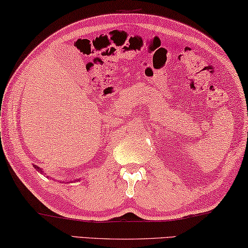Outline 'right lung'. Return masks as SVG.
Returning a JSON list of instances; mask_svg holds the SVG:
<instances>
[{"label": "right lung", "instance_id": "obj_1", "mask_svg": "<svg viewBox=\"0 0 248 248\" xmlns=\"http://www.w3.org/2000/svg\"><path fill=\"white\" fill-rule=\"evenodd\" d=\"M33 167H34V169H35V170L36 171H39V172H41V173H43V175H46V173H44V171L42 170V169L41 168H40V167H38V166H35V165H33ZM77 180H80L79 178H78ZM61 183V182H60ZM70 182H66V180H65V184H69Z\"/></svg>", "mask_w": 248, "mask_h": 248}]
</instances>
